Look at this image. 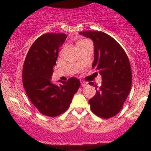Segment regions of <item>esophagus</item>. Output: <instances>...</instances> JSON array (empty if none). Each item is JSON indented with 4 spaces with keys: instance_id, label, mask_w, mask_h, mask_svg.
<instances>
[{
    "instance_id": "esophagus-1",
    "label": "esophagus",
    "mask_w": 151,
    "mask_h": 151,
    "mask_svg": "<svg viewBox=\"0 0 151 151\" xmlns=\"http://www.w3.org/2000/svg\"><path fill=\"white\" fill-rule=\"evenodd\" d=\"M81 85L82 86H87L88 84L85 81H81Z\"/></svg>"
}]
</instances>
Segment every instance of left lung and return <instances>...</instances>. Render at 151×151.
<instances>
[{
	"instance_id": "8db88e82",
	"label": "left lung",
	"mask_w": 151,
	"mask_h": 151,
	"mask_svg": "<svg viewBox=\"0 0 151 151\" xmlns=\"http://www.w3.org/2000/svg\"><path fill=\"white\" fill-rule=\"evenodd\" d=\"M93 40L94 60L92 67L101 75V85L96 86L95 96L89 100L95 115L110 119L119 113L129 96L132 85V73L129 60L122 47L113 37L101 31L79 32Z\"/></svg>"
}]
</instances>
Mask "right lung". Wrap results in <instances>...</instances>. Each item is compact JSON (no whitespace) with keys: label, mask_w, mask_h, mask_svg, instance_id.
I'll list each match as a JSON object with an SVG mask.
<instances>
[{"label":"right lung","mask_w":151,"mask_h":151,"mask_svg":"<svg viewBox=\"0 0 151 151\" xmlns=\"http://www.w3.org/2000/svg\"><path fill=\"white\" fill-rule=\"evenodd\" d=\"M67 35L46 33L30 47L22 69V84L29 99L42 115L55 117L70 107L80 81L71 77L56 85L51 82L53 67L56 65L60 47Z\"/></svg>","instance_id":"add662e5"}]
</instances>
